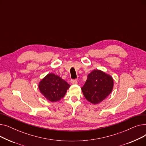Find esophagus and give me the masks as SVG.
<instances>
[{
	"label": "esophagus",
	"mask_w": 146,
	"mask_h": 146,
	"mask_svg": "<svg viewBox=\"0 0 146 146\" xmlns=\"http://www.w3.org/2000/svg\"><path fill=\"white\" fill-rule=\"evenodd\" d=\"M71 83L73 84V85H76V84H78V81L74 79H72L71 80Z\"/></svg>",
	"instance_id": "obj_1"
}]
</instances>
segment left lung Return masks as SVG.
Here are the masks:
<instances>
[{
  "label": "left lung",
  "mask_w": 146,
  "mask_h": 146,
  "mask_svg": "<svg viewBox=\"0 0 146 146\" xmlns=\"http://www.w3.org/2000/svg\"><path fill=\"white\" fill-rule=\"evenodd\" d=\"M113 86V80L110 75L101 70H95L88 74L82 90L89 102L98 104L111 93Z\"/></svg>",
  "instance_id": "left-lung-1"
}]
</instances>
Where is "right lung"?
<instances>
[{
	"mask_svg": "<svg viewBox=\"0 0 146 146\" xmlns=\"http://www.w3.org/2000/svg\"><path fill=\"white\" fill-rule=\"evenodd\" d=\"M70 86L65 80L54 73L48 74L38 85L41 93L52 102L63 98Z\"/></svg>",
	"mask_w": 146,
	"mask_h": 146,
	"instance_id": "obj_1",
	"label": "right lung"
}]
</instances>
